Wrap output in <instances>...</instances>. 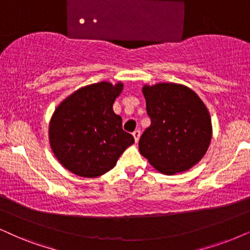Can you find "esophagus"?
I'll return each instance as SVG.
<instances>
[{"label":"esophagus","mask_w":250,"mask_h":250,"mask_svg":"<svg viewBox=\"0 0 250 250\" xmlns=\"http://www.w3.org/2000/svg\"><path fill=\"white\" fill-rule=\"evenodd\" d=\"M132 136H134L135 142H136V143H137V142L140 141V137H141V131H140V130H135L134 132H132Z\"/></svg>","instance_id":"obj_1"}]
</instances>
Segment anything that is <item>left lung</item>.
Here are the masks:
<instances>
[{
    "mask_svg": "<svg viewBox=\"0 0 250 250\" xmlns=\"http://www.w3.org/2000/svg\"><path fill=\"white\" fill-rule=\"evenodd\" d=\"M142 92L151 125L140 140L141 154L163 174L190 169L207 153L212 138L205 104L182 84H145Z\"/></svg>",
    "mask_w": 250,
    "mask_h": 250,
    "instance_id": "8db88e82",
    "label": "left lung"
}]
</instances>
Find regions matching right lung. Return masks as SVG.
<instances>
[{"label": "right lung", "mask_w": 250, "mask_h": 250, "mask_svg": "<svg viewBox=\"0 0 250 250\" xmlns=\"http://www.w3.org/2000/svg\"><path fill=\"white\" fill-rule=\"evenodd\" d=\"M123 83L103 81L78 88L56 107L49 121L53 153L69 172L98 178L116 165L120 156L135 143L123 131L122 119L113 110Z\"/></svg>", "instance_id": "obj_1"}]
</instances>
